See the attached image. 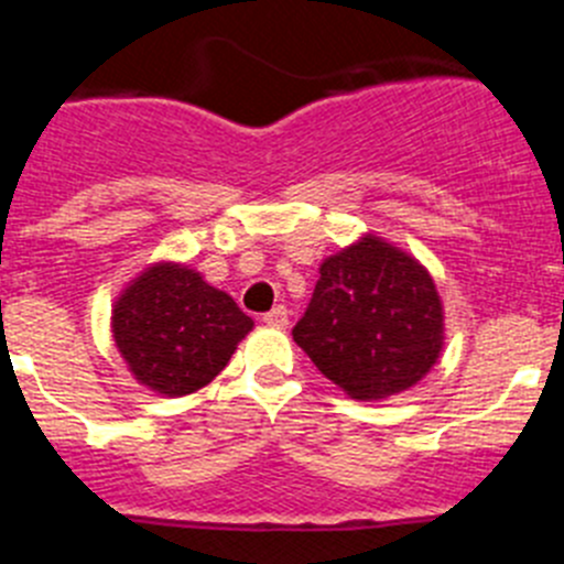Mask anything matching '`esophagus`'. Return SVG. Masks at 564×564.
Here are the masks:
<instances>
[{
  "label": "esophagus",
  "instance_id": "esophagus-1",
  "mask_svg": "<svg viewBox=\"0 0 564 564\" xmlns=\"http://www.w3.org/2000/svg\"><path fill=\"white\" fill-rule=\"evenodd\" d=\"M262 322H265V325H271V327H285L288 325V307L285 305L271 307V311L262 316Z\"/></svg>",
  "mask_w": 564,
  "mask_h": 564
}]
</instances>
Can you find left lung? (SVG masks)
Masks as SVG:
<instances>
[{"label": "left lung", "mask_w": 564, "mask_h": 564, "mask_svg": "<svg viewBox=\"0 0 564 564\" xmlns=\"http://www.w3.org/2000/svg\"><path fill=\"white\" fill-rule=\"evenodd\" d=\"M443 338L441 296L415 259L376 237L318 268L293 341L352 398H383L421 381Z\"/></svg>", "instance_id": "1"}]
</instances>
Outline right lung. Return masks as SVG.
I'll use <instances>...</instances> for the list:
<instances>
[{"label":"right lung","instance_id":"1","mask_svg":"<svg viewBox=\"0 0 564 564\" xmlns=\"http://www.w3.org/2000/svg\"><path fill=\"white\" fill-rule=\"evenodd\" d=\"M251 327L228 293L181 265L143 273L112 313L115 344L129 370L163 395H188L220 376Z\"/></svg>","mask_w":564,"mask_h":564}]
</instances>
